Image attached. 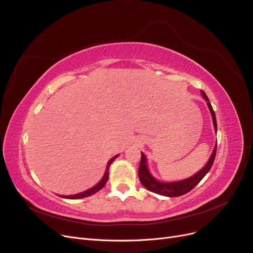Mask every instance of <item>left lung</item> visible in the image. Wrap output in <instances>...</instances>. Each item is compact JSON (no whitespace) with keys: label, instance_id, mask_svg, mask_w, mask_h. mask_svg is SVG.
<instances>
[{"label":"left lung","instance_id":"left-lung-1","mask_svg":"<svg viewBox=\"0 0 253 253\" xmlns=\"http://www.w3.org/2000/svg\"><path fill=\"white\" fill-rule=\"evenodd\" d=\"M201 93H202V97L208 102L207 104H208L211 114L213 127L217 132L216 115H214V111L211 107V104L210 103L209 98L207 97V95H205V92L203 90H201ZM216 153H217V144H216V146H214V149L210 157L208 164L203 167V169H201L195 175L189 177V178L180 180V181H175V182H162V181L156 180L152 176V174L150 173V171H149L148 167H147L146 156L144 155V153H142L141 164H139V167H138V178H139V180H141L142 184L145 186V188L150 192L156 193V194L162 195V196H167V197H178V196L184 195L186 193H189L190 191H192L195 186L202 180L203 177L209 173V171L211 170V168L213 164L214 157H216Z\"/></svg>","mask_w":253,"mask_h":253}]
</instances>
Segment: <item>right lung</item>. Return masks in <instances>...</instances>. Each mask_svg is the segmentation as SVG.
<instances>
[{
  "label": "right lung",
  "instance_id": "add662e5",
  "mask_svg": "<svg viewBox=\"0 0 253 253\" xmlns=\"http://www.w3.org/2000/svg\"><path fill=\"white\" fill-rule=\"evenodd\" d=\"M117 157H118V155L114 156V157H112L111 160L108 162L107 167H106V170H105V173H104V176H103V178L101 179V181H99L95 186H92L91 189L84 191V192H82V193H79V194H76V195H72V196H62V197H63V198H67V199H80V198L88 197V196H91V195H93L95 193L99 192V191L103 188V186L105 185V183L107 182L108 176H109V173H108L109 167H110V165L112 164V162H114ZM60 197H61V196H60Z\"/></svg>",
  "mask_w": 253,
  "mask_h": 253
}]
</instances>
